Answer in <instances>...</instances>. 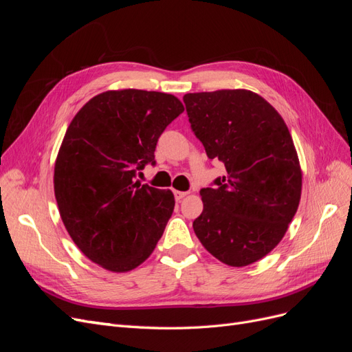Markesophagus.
<instances>
[{
	"label": "esophagus",
	"mask_w": 352,
	"mask_h": 352,
	"mask_svg": "<svg viewBox=\"0 0 352 352\" xmlns=\"http://www.w3.org/2000/svg\"><path fill=\"white\" fill-rule=\"evenodd\" d=\"M188 195V192H182V190H175V198L176 201H180L182 198H185Z\"/></svg>",
	"instance_id": "obj_1"
}]
</instances>
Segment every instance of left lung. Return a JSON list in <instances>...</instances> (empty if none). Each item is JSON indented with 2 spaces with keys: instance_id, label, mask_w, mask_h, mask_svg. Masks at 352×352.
Wrapping results in <instances>:
<instances>
[{
  "instance_id": "1",
  "label": "left lung",
  "mask_w": 352,
  "mask_h": 352,
  "mask_svg": "<svg viewBox=\"0 0 352 352\" xmlns=\"http://www.w3.org/2000/svg\"><path fill=\"white\" fill-rule=\"evenodd\" d=\"M184 102L208 158L226 168L214 188L199 190L195 235L232 267L258 261L282 241L300 206L302 172L289 129L252 91L186 94Z\"/></svg>"
}]
</instances>
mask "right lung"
Returning a JSON list of instances; mask_svg holds the SVG:
<instances>
[{"instance_id": "right-lung-1", "label": "right lung", "mask_w": 352, "mask_h": 352, "mask_svg": "<svg viewBox=\"0 0 352 352\" xmlns=\"http://www.w3.org/2000/svg\"><path fill=\"white\" fill-rule=\"evenodd\" d=\"M184 110L164 92L105 91L70 122L56 160L54 194L70 238L102 269L133 270L162 238L173 192L135 176L155 164L160 135Z\"/></svg>"}]
</instances>
